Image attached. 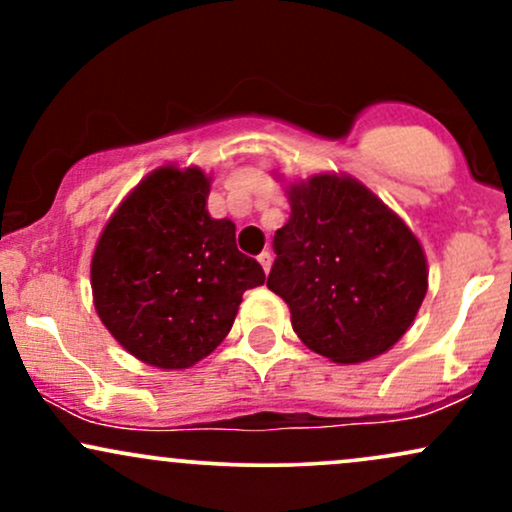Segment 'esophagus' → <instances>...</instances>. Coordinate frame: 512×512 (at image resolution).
I'll return each mask as SVG.
<instances>
[{"label": "esophagus", "instance_id": "esophagus-1", "mask_svg": "<svg viewBox=\"0 0 512 512\" xmlns=\"http://www.w3.org/2000/svg\"><path fill=\"white\" fill-rule=\"evenodd\" d=\"M272 260H274L272 252H262V255L257 257V262L262 264V269H264V272H267V274H269V269H272Z\"/></svg>", "mask_w": 512, "mask_h": 512}]
</instances>
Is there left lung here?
<instances>
[{"label":"left lung","instance_id":"obj_1","mask_svg":"<svg viewBox=\"0 0 512 512\" xmlns=\"http://www.w3.org/2000/svg\"><path fill=\"white\" fill-rule=\"evenodd\" d=\"M291 216L274 233L267 286L291 310L293 332L315 354L358 363L409 330L428 289L414 233L349 175L289 187Z\"/></svg>","mask_w":512,"mask_h":512}]
</instances>
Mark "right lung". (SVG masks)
Returning <instances> with one entry per match:
<instances>
[{
    "label": "right lung",
    "instance_id": "obj_1",
    "mask_svg": "<svg viewBox=\"0 0 512 512\" xmlns=\"http://www.w3.org/2000/svg\"><path fill=\"white\" fill-rule=\"evenodd\" d=\"M207 197L199 168H158L115 209L93 252L98 317L149 366H195L231 332L243 293L264 284L233 221L209 216Z\"/></svg>",
    "mask_w": 512,
    "mask_h": 512
}]
</instances>
